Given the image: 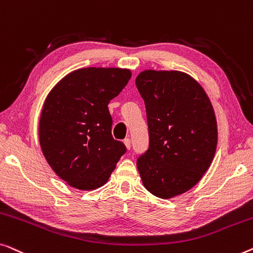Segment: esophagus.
<instances>
[{
	"instance_id": "34e87169",
	"label": "esophagus",
	"mask_w": 253,
	"mask_h": 253,
	"mask_svg": "<svg viewBox=\"0 0 253 253\" xmlns=\"http://www.w3.org/2000/svg\"><path fill=\"white\" fill-rule=\"evenodd\" d=\"M124 144H125V147H126V149L127 150H129L130 149V138H125V140H124Z\"/></svg>"
}]
</instances>
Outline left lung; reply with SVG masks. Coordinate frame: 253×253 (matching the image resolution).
Segmentation results:
<instances>
[{
  "instance_id": "8db88e82",
  "label": "left lung",
  "mask_w": 253,
  "mask_h": 253,
  "mask_svg": "<svg viewBox=\"0 0 253 253\" xmlns=\"http://www.w3.org/2000/svg\"><path fill=\"white\" fill-rule=\"evenodd\" d=\"M135 84L149 128V149L136 163L142 183L163 199L186 193L201 181L215 155L218 126L211 101L181 71L145 70Z\"/></svg>"
}]
</instances>
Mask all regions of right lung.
Wrapping results in <instances>:
<instances>
[{
  "label": "right lung",
  "instance_id": "obj_1",
  "mask_svg": "<svg viewBox=\"0 0 253 253\" xmlns=\"http://www.w3.org/2000/svg\"><path fill=\"white\" fill-rule=\"evenodd\" d=\"M131 77L127 69L86 67L63 78L49 92L39 123L40 145L52 170L71 187L104 186L126 152L112 137L108 104Z\"/></svg>",
  "mask_w": 253,
  "mask_h": 253
}]
</instances>
